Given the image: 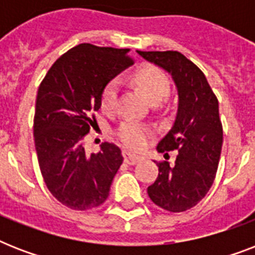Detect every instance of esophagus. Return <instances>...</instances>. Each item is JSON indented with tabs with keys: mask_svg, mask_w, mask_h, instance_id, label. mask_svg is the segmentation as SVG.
<instances>
[{
	"mask_svg": "<svg viewBox=\"0 0 255 255\" xmlns=\"http://www.w3.org/2000/svg\"><path fill=\"white\" fill-rule=\"evenodd\" d=\"M123 157L124 161L129 165H135L136 163H139L140 160L143 159L140 155H136V153H132L129 151H123Z\"/></svg>",
	"mask_w": 255,
	"mask_h": 255,
	"instance_id": "esophagus-1",
	"label": "esophagus"
}]
</instances>
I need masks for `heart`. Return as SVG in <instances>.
<instances>
[{"mask_svg":"<svg viewBox=\"0 0 255 255\" xmlns=\"http://www.w3.org/2000/svg\"><path fill=\"white\" fill-rule=\"evenodd\" d=\"M132 83L139 90L149 104H159L169 92V81L165 74L155 66H143L132 75ZM116 88L114 83L104 87L100 95V107L103 111H110L114 106ZM149 129L144 124L136 122H124L116 131L118 139L128 148H141L147 141Z\"/></svg>","mask_w":255,"mask_h":255,"instance_id":"heart-1","label":"heart"}]
</instances>
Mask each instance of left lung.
<instances>
[{
  "mask_svg": "<svg viewBox=\"0 0 255 255\" xmlns=\"http://www.w3.org/2000/svg\"><path fill=\"white\" fill-rule=\"evenodd\" d=\"M137 54L169 74L177 90L173 126L157 145L161 153L178 151L176 161L157 163L159 176L148 186V196L168 212H185L205 197L216 177L222 148L218 100L204 73L181 53Z\"/></svg>",
  "mask_w": 255,
  "mask_h": 255,
  "instance_id": "1",
  "label": "left lung"
}]
</instances>
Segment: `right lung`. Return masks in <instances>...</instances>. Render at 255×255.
<instances>
[{"label":"right lung","mask_w":255,"mask_h":255,"mask_svg":"<svg viewBox=\"0 0 255 255\" xmlns=\"http://www.w3.org/2000/svg\"><path fill=\"white\" fill-rule=\"evenodd\" d=\"M129 49L74 47L51 66L38 88L34 141L38 163L50 193L70 209L102 205L123 163L119 148L103 143L87 155L85 136L100 108L104 87L131 65Z\"/></svg>","instance_id":"obj_1"}]
</instances>
